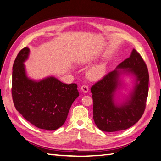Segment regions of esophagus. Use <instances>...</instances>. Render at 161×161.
I'll return each instance as SVG.
<instances>
[{
  "label": "esophagus",
  "mask_w": 161,
  "mask_h": 161,
  "mask_svg": "<svg viewBox=\"0 0 161 161\" xmlns=\"http://www.w3.org/2000/svg\"><path fill=\"white\" fill-rule=\"evenodd\" d=\"M81 89L82 92H83L84 93H86L88 92V87L86 85H83L81 87Z\"/></svg>",
  "instance_id": "obj_1"
}]
</instances>
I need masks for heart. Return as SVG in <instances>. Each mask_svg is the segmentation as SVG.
Listing matches in <instances>:
<instances>
[{
	"label": "heart",
	"mask_w": 161,
	"mask_h": 161,
	"mask_svg": "<svg viewBox=\"0 0 161 161\" xmlns=\"http://www.w3.org/2000/svg\"><path fill=\"white\" fill-rule=\"evenodd\" d=\"M106 72V64L103 62H100L90 67L86 71V77L91 81H97L105 75Z\"/></svg>",
	"instance_id": "obj_1"
}]
</instances>
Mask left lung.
<instances>
[{
    "instance_id": "left-lung-1",
    "label": "left lung",
    "mask_w": 161,
    "mask_h": 161,
    "mask_svg": "<svg viewBox=\"0 0 161 161\" xmlns=\"http://www.w3.org/2000/svg\"><path fill=\"white\" fill-rule=\"evenodd\" d=\"M148 84L147 66L134 48L128 58L91 88L93 119L97 128L113 132L139 121L145 110ZM122 89L128 91L127 94H122Z\"/></svg>"
}]
</instances>
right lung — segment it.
Returning <instances> with one entry per match:
<instances>
[{
  "instance_id": "1",
  "label": "right lung",
  "mask_w": 161,
  "mask_h": 161,
  "mask_svg": "<svg viewBox=\"0 0 161 161\" xmlns=\"http://www.w3.org/2000/svg\"><path fill=\"white\" fill-rule=\"evenodd\" d=\"M30 50L25 47L15 59L12 97L16 109L40 129L55 130L65 123L73 102L79 96L76 84L62 83L53 76L36 80L29 78L25 62Z\"/></svg>"
}]
</instances>
